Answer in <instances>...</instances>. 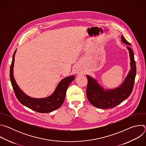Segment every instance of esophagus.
<instances>
[{
	"mask_svg": "<svg viewBox=\"0 0 146 146\" xmlns=\"http://www.w3.org/2000/svg\"><path fill=\"white\" fill-rule=\"evenodd\" d=\"M74 71L75 73H76V74H80V73H81L80 70L77 67H75V68L74 69Z\"/></svg>",
	"mask_w": 146,
	"mask_h": 146,
	"instance_id": "1",
	"label": "esophagus"
}]
</instances>
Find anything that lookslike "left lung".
<instances>
[{
  "instance_id": "1",
  "label": "left lung",
  "mask_w": 146,
  "mask_h": 146,
  "mask_svg": "<svg viewBox=\"0 0 146 146\" xmlns=\"http://www.w3.org/2000/svg\"><path fill=\"white\" fill-rule=\"evenodd\" d=\"M121 40L125 44L128 45L127 48L129 51L131 60V70L122 84L114 89L105 90L99 84L97 80L88 75L86 76L88 79L86 90L87 98L93 106L98 108H114L127 99L132 92L136 74L134 54L130 47L131 44L123 36H121Z\"/></svg>"
}]
</instances>
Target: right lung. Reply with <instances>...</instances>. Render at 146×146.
Listing matches in <instances>:
<instances>
[{
	"instance_id": "obj_1",
	"label": "right lung",
	"mask_w": 146,
	"mask_h": 146,
	"mask_svg": "<svg viewBox=\"0 0 146 146\" xmlns=\"http://www.w3.org/2000/svg\"><path fill=\"white\" fill-rule=\"evenodd\" d=\"M15 50L13 56L10 70V78L11 84L19 102L27 108L38 113H47L59 108L63 104L67 89L75 77L70 76L62 79L57 85L54 92L49 96L43 98H35L26 95L20 89L14 77V63Z\"/></svg>"
}]
</instances>
